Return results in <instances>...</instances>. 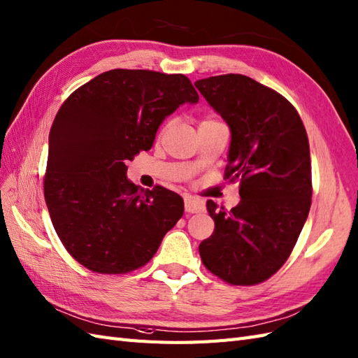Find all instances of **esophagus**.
Wrapping results in <instances>:
<instances>
[{
  "label": "esophagus",
  "instance_id": "esophagus-1",
  "mask_svg": "<svg viewBox=\"0 0 358 358\" xmlns=\"http://www.w3.org/2000/svg\"><path fill=\"white\" fill-rule=\"evenodd\" d=\"M185 209L187 213H198L204 210V204L192 196L185 198Z\"/></svg>",
  "mask_w": 358,
  "mask_h": 358
}]
</instances>
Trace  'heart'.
I'll return each instance as SVG.
<instances>
[{
    "label": "heart",
    "instance_id": "b5f03b06",
    "mask_svg": "<svg viewBox=\"0 0 358 358\" xmlns=\"http://www.w3.org/2000/svg\"><path fill=\"white\" fill-rule=\"evenodd\" d=\"M221 122L217 119V117H213V115H207V117H204L201 122H199V128L201 127H210V124H220Z\"/></svg>",
    "mask_w": 358,
    "mask_h": 358
}]
</instances>
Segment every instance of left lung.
Masks as SVG:
<instances>
[{
  "label": "left lung",
  "instance_id": "1",
  "mask_svg": "<svg viewBox=\"0 0 358 358\" xmlns=\"http://www.w3.org/2000/svg\"><path fill=\"white\" fill-rule=\"evenodd\" d=\"M195 87L230 127L224 178L239 181L241 196L230 212L207 201L215 230L199 256L230 285L261 284L287 262L308 218V136L284 96L244 74L199 79Z\"/></svg>",
  "mask_w": 358,
  "mask_h": 358
}]
</instances>
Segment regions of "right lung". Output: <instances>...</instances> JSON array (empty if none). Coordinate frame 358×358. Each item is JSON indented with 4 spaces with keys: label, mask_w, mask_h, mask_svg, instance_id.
<instances>
[{
    "label": "right lung",
    "mask_w": 358,
    "mask_h": 358,
    "mask_svg": "<svg viewBox=\"0 0 358 358\" xmlns=\"http://www.w3.org/2000/svg\"><path fill=\"white\" fill-rule=\"evenodd\" d=\"M198 93L185 74L115 69L65 99L48 137L44 196L61 243L101 274L143 267L185 212L163 186L143 190L127 163L151 149L162 122Z\"/></svg>",
    "instance_id": "right-lung-1"
}]
</instances>
